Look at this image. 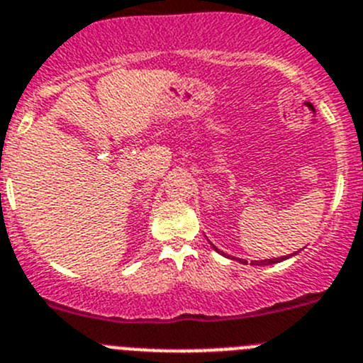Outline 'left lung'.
Listing matches in <instances>:
<instances>
[{"instance_id": "left-lung-1", "label": "left lung", "mask_w": 363, "mask_h": 363, "mask_svg": "<svg viewBox=\"0 0 363 363\" xmlns=\"http://www.w3.org/2000/svg\"><path fill=\"white\" fill-rule=\"evenodd\" d=\"M211 245H213V243H211ZM213 249H215L216 252L223 254L222 250L216 249L215 245H213ZM223 256H228V254H223ZM290 256H292V254H290ZM290 256H283V258H272V259H262V262H250V265H258V267H262V265H274V263H279V262H283V259H289ZM228 258H231V259H238V258H235V256H228ZM238 262H240V263H243V265H247L245 259H238Z\"/></svg>"}]
</instances>
